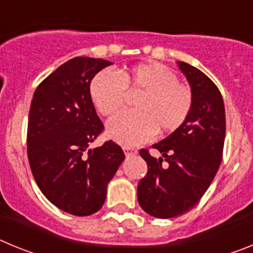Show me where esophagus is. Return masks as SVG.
Segmentation results:
<instances>
[{
	"instance_id": "1",
	"label": "esophagus",
	"mask_w": 253,
	"mask_h": 253,
	"mask_svg": "<svg viewBox=\"0 0 253 253\" xmlns=\"http://www.w3.org/2000/svg\"><path fill=\"white\" fill-rule=\"evenodd\" d=\"M124 153L125 156H128V157H130V156H135V154L138 153L137 149H134V148H130V147H124Z\"/></svg>"
}]
</instances>
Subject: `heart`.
Masks as SVG:
<instances>
[{
  "mask_svg": "<svg viewBox=\"0 0 253 253\" xmlns=\"http://www.w3.org/2000/svg\"><path fill=\"white\" fill-rule=\"evenodd\" d=\"M125 91L142 93L134 102V111L118 114L106 125L107 138L125 147L146 142L154 131L167 134L177 130L193 106L191 90L160 63L138 64L120 71L118 76L101 71L90 84L91 100L104 116L113 115L123 106Z\"/></svg>",
  "mask_w": 253,
  "mask_h": 253,
  "instance_id": "heart-1",
  "label": "heart"
}]
</instances>
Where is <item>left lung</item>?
Listing matches in <instances>:
<instances>
[{
    "label": "left lung",
    "instance_id": "obj_1",
    "mask_svg": "<svg viewBox=\"0 0 253 253\" xmlns=\"http://www.w3.org/2000/svg\"><path fill=\"white\" fill-rule=\"evenodd\" d=\"M193 92L186 122L167 138L153 144L162 157L140 149L147 175L138 184V202L149 215L161 219L186 213L204 195L222 162L225 110L218 87L207 75L177 62Z\"/></svg>",
    "mask_w": 253,
    "mask_h": 253
}]
</instances>
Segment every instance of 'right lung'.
<instances>
[{"label":"right lung","mask_w":253,"mask_h":253,"mask_svg":"<svg viewBox=\"0 0 253 253\" xmlns=\"http://www.w3.org/2000/svg\"><path fill=\"white\" fill-rule=\"evenodd\" d=\"M110 64L100 58H72L38 86L31 100V172L49 202L72 215H91L101 209L107 184L125 158L113 140L88 149L104 129L91 100L90 84Z\"/></svg>","instance_id":"obj_1"}]
</instances>
